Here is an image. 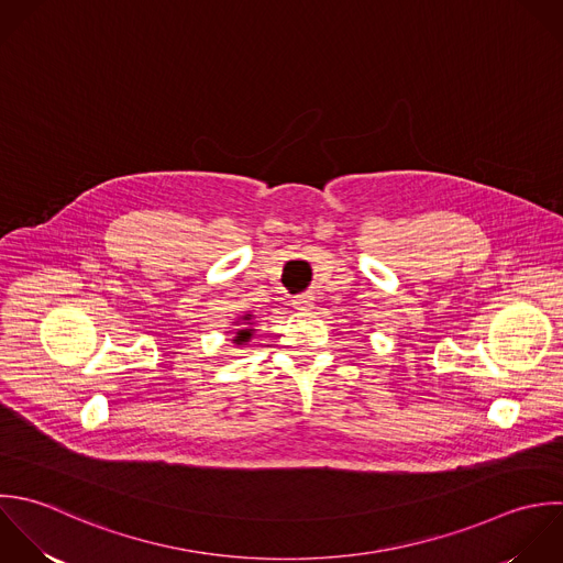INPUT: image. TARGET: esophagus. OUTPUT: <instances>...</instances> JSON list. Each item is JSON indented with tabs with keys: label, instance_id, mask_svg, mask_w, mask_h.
<instances>
[{
	"label": "esophagus",
	"instance_id": "1",
	"mask_svg": "<svg viewBox=\"0 0 563 563\" xmlns=\"http://www.w3.org/2000/svg\"><path fill=\"white\" fill-rule=\"evenodd\" d=\"M291 305H294L298 311H309V309H313V296H309V294L296 296V298L291 300Z\"/></svg>",
	"mask_w": 563,
	"mask_h": 563
}]
</instances>
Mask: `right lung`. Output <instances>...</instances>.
<instances>
[{"label":"right lung","mask_w":563,"mask_h":563,"mask_svg":"<svg viewBox=\"0 0 563 563\" xmlns=\"http://www.w3.org/2000/svg\"><path fill=\"white\" fill-rule=\"evenodd\" d=\"M250 320H252L250 313H245V316L241 318V324H243V327L236 331V338L232 340L234 344H245V342H250V338H252V333H254V329H247V327L252 324Z\"/></svg>","instance_id":"obj_1"}]
</instances>
